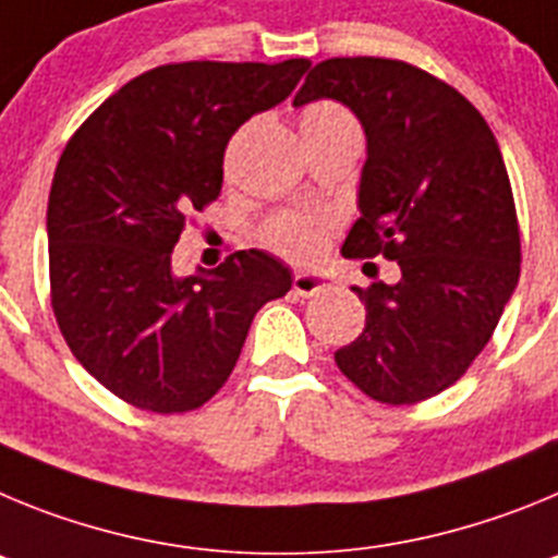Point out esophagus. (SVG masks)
<instances>
[{
  "label": "esophagus",
  "instance_id": "1",
  "mask_svg": "<svg viewBox=\"0 0 558 558\" xmlns=\"http://www.w3.org/2000/svg\"><path fill=\"white\" fill-rule=\"evenodd\" d=\"M325 280L319 278V275H308V272H298L294 275V280H291V289H294V294H300V298H314L316 291L323 289Z\"/></svg>",
  "mask_w": 558,
  "mask_h": 558
}]
</instances>
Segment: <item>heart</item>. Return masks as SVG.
<instances>
[{
    "label": "heart",
    "instance_id": "heart-1",
    "mask_svg": "<svg viewBox=\"0 0 558 558\" xmlns=\"http://www.w3.org/2000/svg\"><path fill=\"white\" fill-rule=\"evenodd\" d=\"M303 138H339V135H353L361 138V128L348 108L336 99H314L303 105L298 113ZM267 244L280 255L289 258H311L323 242V228L316 219L300 217V214H280L264 230Z\"/></svg>",
    "mask_w": 558,
    "mask_h": 558
}]
</instances>
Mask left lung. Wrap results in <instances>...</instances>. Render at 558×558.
<instances>
[{
	"mask_svg": "<svg viewBox=\"0 0 558 558\" xmlns=\"http://www.w3.org/2000/svg\"><path fill=\"white\" fill-rule=\"evenodd\" d=\"M323 97L348 105L366 133L361 217L341 255L400 267L395 286H353L366 325L333 359L366 398L420 403L470 369L520 278L504 155L464 94L405 60H323L294 105Z\"/></svg>",
	"mask_w": 558,
	"mask_h": 558,
	"instance_id": "8db88e82",
	"label": "left lung"
}]
</instances>
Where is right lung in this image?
Returning <instances> with one entry per match:
<instances>
[{"instance_id": "right-lung-1", "label": "right lung", "mask_w": 558, "mask_h": 558, "mask_svg": "<svg viewBox=\"0 0 558 558\" xmlns=\"http://www.w3.org/2000/svg\"><path fill=\"white\" fill-rule=\"evenodd\" d=\"M308 66H155L69 138L47 208L49 298L74 359L124 403L155 414L208 403L260 305L291 289L289 267L260 250L192 278H174L172 250L222 192L230 135L283 102Z\"/></svg>"}]
</instances>
